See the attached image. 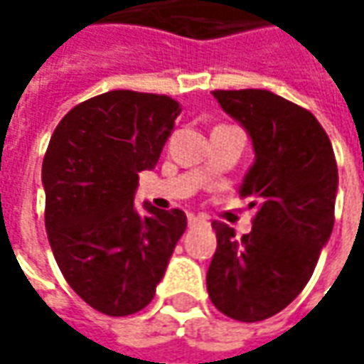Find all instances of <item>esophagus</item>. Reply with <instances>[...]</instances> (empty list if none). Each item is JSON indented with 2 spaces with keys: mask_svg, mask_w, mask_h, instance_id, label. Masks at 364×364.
<instances>
[{
  "mask_svg": "<svg viewBox=\"0 0 364 364\" xmlns=\"http://www.w3.org/2000/svg\"><path fill=\"white\" fill-rule=\"evenodd\" d=\"M190 227H198V225H208V218L203 215H190L188 217Z\"/></svg>",
  "mask_w": 364,
  "mask_h": 364,
  "instance_id": "obj_1",
  "label": "esophagus"
}]
</instances>
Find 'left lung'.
I'll return each mask as SVG.
<instances>
[{
    "label": "left lung",
    "instance_id": "1",
    "mask_svg": "<svg viewBox=\"0 0 364 364\" xmlns=\"http://www.w3.org/2000/svg\"><path fill=\"white\" fill-rule=\"evenodd\" d=\"M213 95L253 139L255 164L239 194L257 213L241 237L213 223L217 251L206 289L218 312L259 322L282 312L310 282L334 227L338 168L328 135L308 109L263 89Z\"/></svg>",
    "mask_w": 364,
    "mask_h": 364
}]
</instances>
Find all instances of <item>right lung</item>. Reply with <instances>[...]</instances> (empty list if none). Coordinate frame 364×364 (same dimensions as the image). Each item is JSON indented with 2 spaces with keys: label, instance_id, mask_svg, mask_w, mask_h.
Wrapping results in <instances>:
<instances>
[{
  "label": "right lung",
  "instance_id": "add662e5",
  "mask_svg": "<svg viewBox=\"0 0 364 364\" xmlns=\"http://www.w3.org/2000/svg\"><path fill=\"white\" fill-rule=\"evenodd\" d=\"M182 107L168 95L109 91L73 107L42 161L46 232L68 286L97 312L129 316L154 300L178 239L180 208L133 206Z\"/></svg>",
  "mask_w": 364,
  "mask_h": 364
}]
</instances>
